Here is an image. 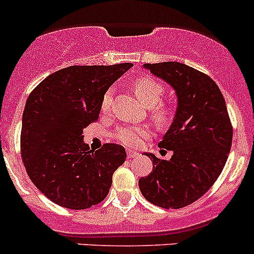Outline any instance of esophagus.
I'll use <instances>...</instances> for the list:
<instances>
[{"mask_svg": "<svg viewBox=\"0 0 254 254\" xmlns=\"http://www.w3.org/2000/svg\"><path fill=\"white\" fill-rule=\"evenodd\" d=\"M137 156H138V153H137L136 151L127 150V157H128V159H134V157H137Z\"/></svg>", "mask_w": 254, "mask_h": 254, "instance_id": "esophagus-1", "label": "esophagus"}]
</instances>
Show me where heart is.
Listing matches in <instances>:
<instances>
[{
  "instance_id": "heart-1",
  "label": "heart",
  "mask_w": 254,
  "mask_h": 254,
  "mask_svg": "<svg viewBox=\"0 0 254 254\" xmlns=\"http://www.w3.org/2000/svg\"><path fill=\"white\" fill-rule=\"evenodd\" d=\"M134 94L141 103L147 108H151V117L159 126H166L173 120V111L167 106H162L161 101L165 94L164 85L152 76L137 78L132 84ZM113 90L108 89L102 98V112H108L112 106ZM150 136L147 127H123L115 133L117 141L126 146H137L142 139Z\"/></svg>"
}]
</instances>
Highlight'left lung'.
Wrapping results in <instances>:
<instances>
[{
	"label": "left lung",
	"instance_id": "1",
	"mask_svg": "<svg viewBox=\"0 0 254 254\" xmlns=\"http://www.w3.org/2000/svg\"><path fill=\"white\" fill-rule=\"evenodd\" d=\"M142 68L171 85L178 107L159 143L173 156L166 161L143 153L153 167L138 180L139 190L160 208H183L210 189L227 162L233 137L227 106L215 81L191 66L164 62Z\"/></svg>",
	"mask_w": 254,
	"mask_h": 254
}]
</instances>
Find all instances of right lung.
Returning <instances> with one entry per match:
<instances>
[{"mask_svg":"<svg viewBox=\"0 0 254 254\" xmlns=\"http://www.w3.org/2000/svg\"><path fill=\"white\" fill-rule=\"evenodd\" d=\"M132 66L74 65L50 74L29 95L21 155L29 178L53 203L80 210L108 195L126 150L116 143L90 150L83 128L98 120L104 93Z\"/></svg>","mask_w":254,"mask_h":254,"instance_id":"obj_1","label":"right lung"}]
</instances>
